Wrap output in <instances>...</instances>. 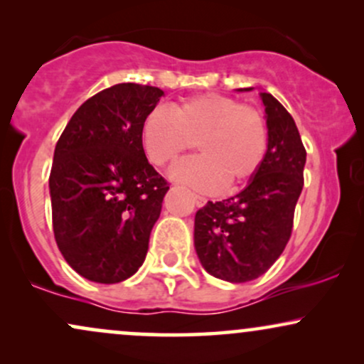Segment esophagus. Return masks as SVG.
<instances>
[{"label": "esophagus", "instance_id": "34e87169", "mask_svg": "<svg viewBox=\"0 0 364 364\" xmlns=\"http://www.w3.org/2000/svg\"><path fill=\"white\" fill-rule=\"evenodd\" d=\"M191 198H193V203L196 205V207H203V205L207 203V200H205L203 196H200V195H196V193L191 195Z\"/></svg>", "mask_w": 364, "mask_h": 364}]
</instances>
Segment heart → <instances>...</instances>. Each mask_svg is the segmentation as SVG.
<instances>
[{
	"instance_id": "heart-1",
	"label": "heart",
	"mask_w": 364,
	"mask_h": 364,
	"mask_svg": "<svg viewBox=\"0 0 364 364\" xmlns=\"http://www.w3.org/2000/svg\"><path fill=\"white\" fill-rule=\"evenodd\" d=\"M198 144L200 154L179 161L171 178L217 193L240 186L261 168L268 152V125L256 108L222 95H200L168 108H156L142 124V147L156 166L173 163Z\"/></svg>"
}]
</instances>
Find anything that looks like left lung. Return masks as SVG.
Masks as SVG:
<instances>
[{"label": "left lung", "mask_w": 364, "mask_h": 364, "mask_svg": "<svg viewBox=\"0 0 364 364\" xmlns=\"http://www.w3.org/2000/svg\"><path fill=\"white\" fill-rule=\"evenodd\" d=\"M261 100L268 152L259 171L240 193L208 201L195 215V249L201 266L230 283L259 278L282 256L304 188L307 151L295 120L273 95L261 93Z\"/></svg>", "instance_id": "obj_1"}]
</instances>
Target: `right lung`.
<instances>
[{"mask_svg": "<svg viewBox=\"0 0 364 364\" xmlns=\"http://www.w3.org/2000/svg\"><path fill=\"white\" fill-rule=\"evenodd\" d=\"M163 90L122 82L77 108L55 144L49 188L55 242L96 283H120L142 266L169 190L149 164L142 124Z\"/></svg>", "mask_w": 364, "mask_h": 364, "instance_id": "right-lung-1", "label": "right lung"}]
</instances>
